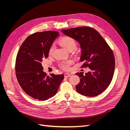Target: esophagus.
I'll return each instance as SVG.
<instances>
[{"label":"esophagus","mask_w":130,"mask_h":130,"mask_svg":"<svg viewBox=\"0 0 130 130\" xmlns=\"http://www.w3.org/2000/svg\"><path fill=\"white\" fill-rule=\"evenodd\" d=\"M64 76L65 77H68L71 76V74L68 73H65L64 74Z\"/></svg>","instance_id":"obj_1"}]
</instances>
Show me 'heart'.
Instances as JSON below:
<instances>
[{
  "label": "heart",
  "instance_id": "obj_1",
  "mask_svg": "<svg viewBox=\"0 0 130 130\" xmlns=\"http://www.w3.org/2000/svg\"><path fill=\"white\" fill-rule=\"evenodd\" d=\"M59 43L64 47L65 49L69 52L75 49L77 46V42L75 39L70 36H65L61 37L59 40ZM54 50V45L53 44L51 45L49 50V54H52ZM74 63V61L72 60H68L67 61H63L59 63L58 66L61 69L64 70H69L71 66Z\"/></svg>",
  "mask_w": 130,
  "mask_h": 130
}]
</instances>
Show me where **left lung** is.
Here are the masks:
<instances>
[{
	"label": "left lung",
	"mask_w": 130,
	"mask_h": 130,
	"mask_svg": "<svg viewBox=\"0 0 130 130\" xmlns=\"http://www.w3.org/2000/svg\"><path fill=\"white\" fill-rule=\"evenodd\" d=\"M62 31L76 40L82 49L80 61L84 62L81 68L89 67L90 72L76 74L80 83L77 92L87 96H95L103 93L111 84L115 68L113 51L96 30L89 26L77 27Z\"/></svg>",
	"instance_id": "1"
}]
</instances>
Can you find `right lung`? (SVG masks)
Here are the masks:
<instances>
[{
  "instance_id": "1",
  "label": "right lung",
  "mask_w": 130,
  "mask_h": 130,
  "mask_svg": "<svg viewBox=\"0 0 130 130\" xmlns=\"http://www.w3.org/2000/svg\"><path fill=\"white\" fill-rule=\"evenodd\" d=\"M58 32L45 31L27 37L20 47L15 60V71L21 88L29 96L44 101L56 94L64 78L63 74L43 72L42 62L49 55V50Z\"/></svg>"
}]
</instances>
